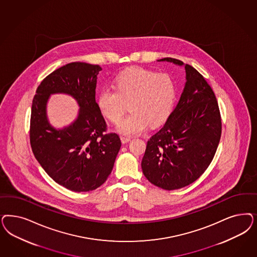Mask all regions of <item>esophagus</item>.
<instances>
[{
    "label": "esophagus",
    "instance_id": "esophagus-1",
    "mask_svg": "<svg viewBox=\"0 0 257 257\" xmlns=\"http://www.w3.org/2000/svg\"><path fill=\"white\" fill-rule=\"evenodd\" d=\"M120 138H121V141H122L123 144H126V143H128V142L132 140L130 137H125V136H121Z\"/></svg>",
    "mask_w": 257,
    "mask_h": 257
}]
</instances>
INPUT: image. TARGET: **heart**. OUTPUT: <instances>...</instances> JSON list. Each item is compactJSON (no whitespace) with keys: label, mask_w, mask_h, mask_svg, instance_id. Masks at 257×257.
I'll use <instances>...</instances> for the list:
<instances>
[{"label":"heart","mask_w":257,"mask_h":257,"mask_svg":"<svg viewBox=\"0 0 257 257\" xmlns=\"http://www.w3.org/2000/svg\"><path fill=\"white\" fill-rule=\"evenodd\" d=\"M115 88L104 87L96 96L101 114L117 122L130 102L132 113L122 119L116 131L132 136L145 132L149 124L158 125L169 115L176 97V86L167 74L133 67L116 76Z\"/></svg>","instance_id":"heart-1"}]
</instances>
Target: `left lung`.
<instances>
[{"instance_id":"obj_1","label":"left lung","mask_w":257,"mask_h":257,"mask_svg":"<svg viewBox=\"0 0 257 257\" xmlns=\"http://www.w3.org/2000/svg\"><path fill=\"white\" fill-rule=\"evenodd\" d=\"M158 61L184 67L185 83L166 124L148 141L142 170L152 184L175 190L207 169L220 140L221 119L214 91L195 68L176 58Z\"/></svg>"}]
</instances>
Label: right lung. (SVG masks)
I'll return each mask as SVG.
<instances>
[{"instance_id":"right-lung-1","label":"right lung","mask_w":257,"mask_h":257,"mask_svg":"<svg viewBox=\"0 0 257 257\" xmlns=\"http://www.w3.org/2000/svg\"><path fill=\"white\" fill-rule=\"evenodd\" d=\"M102 68L72 62L47 75L34 96L30 144L45 172L74 192L96 189L107 181L121 141L116 133H105L106 122L97 108L95 88ZM62 93L73 97L80 108L70 125L57 129L49 123V96Z\"/></svg>"}]
</instances>
